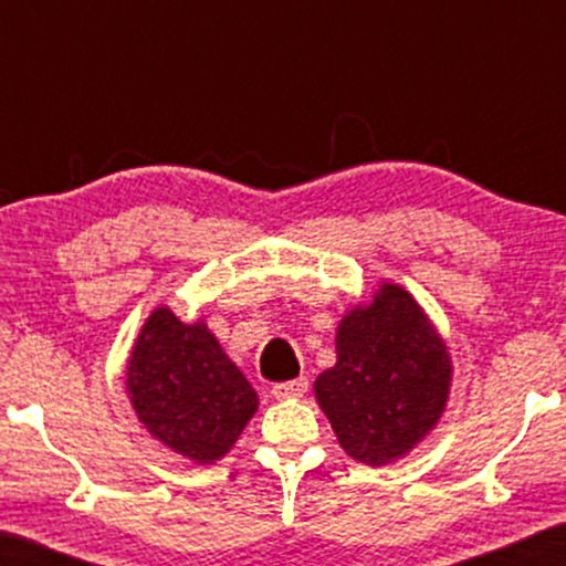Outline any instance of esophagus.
<instances>
[{"label":"esophagus","instance_id":"34e87169","mask_svg":"<svg viewBox=\"0 0 566 566\" xmlns=\"http://www.w3.org/2000/svg\"><path fill=\"white\" fill-rule=\"evenodd\" d=\"M306 389H308V378H306V376H298V378H293V381L275 384V386H273V397H275V399L304 397Z\"/></svg>","mask_w":566,"mask_h":566}]
</instances>
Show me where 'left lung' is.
<instances>
[{
  "instance_id": "obj_1",
  "label": "left lung",
  "mask_w": 566,
  "mask_h": 566,
  "mask_svg": "<svg viewBox=\"0 0 566 566\" xmlns=\"http://www.w3.org/2000/svg\"><path fill=\"white\" fill-rule=\"evenodd\" d=\"M451 355L412 293L378 285L337 327V363L316 378V401L355 461L384 467L436 428Z\"/></svg>"
}]
</instances>
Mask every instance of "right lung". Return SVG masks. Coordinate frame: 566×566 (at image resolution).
I'll return each mask as SVG.
<instances>
[{
	"label": "right lung",
	"instance_id": "1",
	"mask_svg": "<svg viewBox=\"0 0 566 566\" xmlns=\"http://www.w3.org/2000/svg\"><path fill=\"white\" fill-rule=\"evenodd\" d=\"M126 386L144 428L196 463L219 461L258 412V394L206 324L165 306L136 339Z\"/></svg>",
	"mask_w": 566,
	"mask_h": 566
}]
</instances>
